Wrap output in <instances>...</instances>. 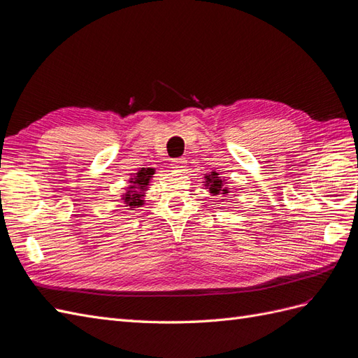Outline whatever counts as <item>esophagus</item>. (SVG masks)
Instances as JSON below:
<instances>
[{"mask_svg":"<svg viewBox=\"0 0 358 358\" xmlns=\"http://www.w3.org/2000/svg\"><path fill=\"white\" fill-rule=\"evenodd\" d=\"M185 167H187V159L185 158H178V159L171 161V169H174V170L182 171V170H185Z\"/></svg>","mask_w":358,"mask_h":358,"instance_id":"34e87169","label":"esophagus"}]
</instances>
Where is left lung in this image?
<instances>
[{"instance_id":"8db88e82","label":"left lung","mask_w":358,"mask_h":358,"mask_svg":"<svg viewBox=\"0 0 358 358\" xmlns=\"http://www.w3.org/2000/svg\"><path fill=\"white\" fill-rule=\"evenodd\" d=\"M206 187L213 194H228V188H223V182L219 178V173L215 171H211V174L206 176Z\"/></svg>"}]
</instances>
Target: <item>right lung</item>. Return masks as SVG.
Here are the masks:
<instances>
[{
	"instance_id": "obj_1",
	"label": "right lung",
	"mask_w": 358,
	"mask_h": 358,
	"mask_svg": "<svg viewBox=\"0 0 358 358\" xmlns=\"http://www.w3.org/2000/svg\"><path fill=\"white\" fill-rule=\"evenodd\" d=\"M152 174H155L153 169H141L135 178H130V182L132 185L129 187V191L124 194V202L129 206H141L143 205V191L147 189V185H149V180L152 178Z\"/></svg>"
}]
</instances>
